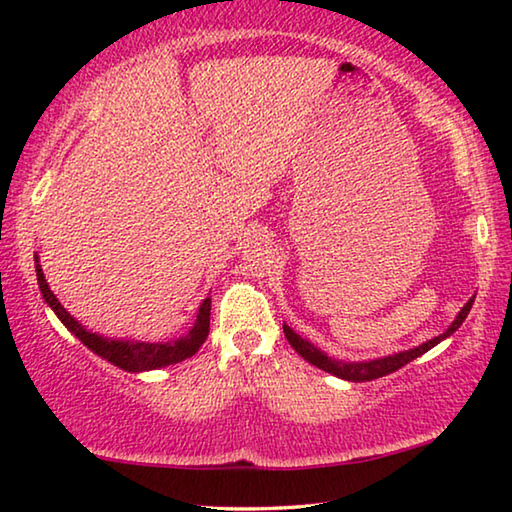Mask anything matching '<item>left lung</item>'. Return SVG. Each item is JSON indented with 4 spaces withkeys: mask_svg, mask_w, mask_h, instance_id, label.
<instances>
[{
    "mask_svg": "<svg viewBox=\"0 0 512 512\" xmlns=\"http://www.w3.org/2000/svg\"><path fill=\"white\" fill-rule=\"evenodd\" d=\"M472 302H474V300L467 302V305L461 309V314L456 316L454 323L449 325L447 332L436 336V339L422 343V345H418V348H413V350H406V352H400V354H393V357H384V359H375V361L343 363V361L329 359L327 354H323L318 348H314V345H311L309 341L300 339V336H298L296 332H293V329H291L289 325H284V336H287V341L291 343V348L296 350L302 359H307L309 363H314L316 368L325 370V372H332V375L341 377V379H348V381H372V379L386 377V375H391V372L400 370L402 366H406V363H411L413 359H418L420 354L429 352V350L433 348V345H438L440 341L447 339L449 334H454L456 329L463 325V320L467 318V314H470Z\"/></svg>",
    "mask_w": 512,
    "mask_h": 512,
    "instance_id": "8db88e82",
    "label": "left lung"
}]
</instances>
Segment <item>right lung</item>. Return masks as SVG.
I'll use <instances>...</instances> for the list:
<instances>
[{"mask_svg":"<svg viewBox=\"0 0 512 512\" xmlns=\"http://www.w3.org/2000/svg\"><path fill=\"white\" fill-rule=\"evenodd\" d=\"M36 273H38L42 298H45L47 305L56 311L60 323H63L83 345H88L94 354H99V357L108 359L110 363H115V366H119L121 370L140 372V370H155L162 366H171V363H178V361H183L187 357H192V354H196V350L205 343L207 334H210L212 300L205 298L201 309H198L194 327L189 329V334H185L183 339L171 341V343H137V341L131 343V341L106 339V336L88 332V329H85L79 320H74L67 314L65 307L60 305L58 298L51 293L49 284L45 280V273H42V268L38 264V257H36Z\"/></svg>","mask_w":512,"mask_h":512,"instance_id":"right-lung-1","label":"right lung"}]
</instances>
